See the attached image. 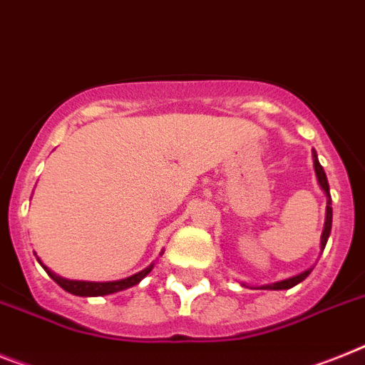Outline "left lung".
<instances>
[{"label": "left lung", "instance_id": "obj_1", "mask_svg": "<svg viewBox=\"0 0 365 365\" xmlns=\"http://www.w3.org/2000/svg\"><path fill=\"white\" fill-rule=\"evenodd\" d=\"M312 158H314V170H316V175H317V182H319V186L325 190V194H327V220H325V229H323V235H322V249H325L327 240H329V236H331V227H332V207H331L332 199H331V192H329V180H327L325 170H323V166L319 164V160H317L316 151H312ZM310 272H312V267H310V269H307V272L301 273V275L292 277V279H286V280H280V282H275V284H269V286H264V288H266V289L294 288V286L299 284L301 280L307 279V277L310 275Z\"/></svg>", "mask_w": 365, "mask_h": 365}]
</instances>
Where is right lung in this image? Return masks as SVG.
Returning a JSON list of instances; mask_svg holds the SVG:
<instances>
[{
	"instance_id": "right-lung-1",
	"label": "right lung",
	"mask_w": 365,
	"mask_h": 365,
	"mask_svg": "<svg viewBox=\"0 0 365 365\" xmlns=\"http://www.w3.org/2000/svg\"><path fill=\"white\" fill-rule=\"evenodd\" d=\"M48 275L51 277L62 289H66L73 295H81V297H98V295H108V294H116V292H121V289L130 288V286L138 284L140 280L144 279L149 272L153 269V266L145 267L144 272L136 273L133 277H127L123 280H114V282H83V280H66L62 277H57L55 273H51L48 267H43Z\"/></svg>"
}]
</instances>
